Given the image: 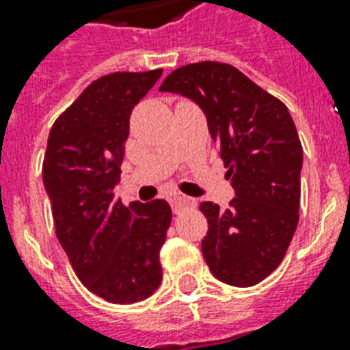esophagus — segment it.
<instances>
[{
  "label": "esophagus",
  "instance_id": "34e87169",
  "mask_svg": "<svg viewBox=\"0 0 350 350\" xmlns=\"http://www.w3.org/2000/svg\"><path fill=\"white\" fill-rule=\"evenodd\" d=\"M170 205H172V208H174V213H180L181 208L185 207H194L196 205V202L192 200V198L185 196V194H172V196L169 198Z\"/></svg>",
  "mask_w": 350,
  "mask_h": 350
}]
</instances>
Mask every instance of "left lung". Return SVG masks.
<instances>
[{
    "label": "left lung",
    "instance_id": "8db88e82",
    "mask_svg": "<svg viewBox=\"0 0 350 350\" xmlns=\"http://www.w3.org/2000/svg\"><path fill=\"white\" fill-rule=\"evenodd\" d=\"M159 90L191 98L207 116L236 198L227 211L200 205L208 221L203 258L221 282L252 287L282 263L298 227L304 148L293 116L229 63L176 68Z\"/></svg>",
    "mask_w": 350,
    "mask_h": 350
}]
</instances>
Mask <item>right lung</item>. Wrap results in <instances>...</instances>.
I'll use <instances>...</instances> for the list:
<instances>
[{"instance_id": "1", "label": "right lung", "mask_w": 350, "mask_h": 350, "mask_svg": "<svg viewBox=\"0 0 350 350\" xmlns=\"http://www.w3.org/2000/svg\"><path fill=\"white\" fill-rule=\"evenodd\" d=\"M163 68L101 76L57 116L43 158L54 229L76 276L111 304L148 298L161 282L159 249L172 221L165 200L114 196L129 120Z\"/></svg>"}]
</instances>
